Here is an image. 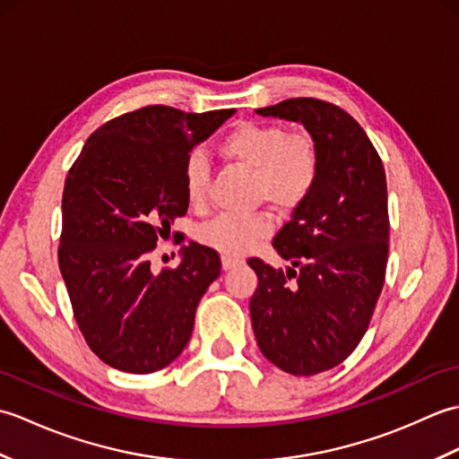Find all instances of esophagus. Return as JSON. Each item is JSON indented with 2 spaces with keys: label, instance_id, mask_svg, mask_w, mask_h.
Here are the masks:
<instances>
[{
  "label": "esophagus",
  "instance_id": "1",
  "mask_svg": "<svg viewBox=\"0 0 459 459\" xmlns=\"http://www.w3.org/2000/svg\"><path fill=\"white\" fill-rule=\"evenodd\" d=\"M242 260L240 256H232V255H224L222 256V268L224 270H232V268H237V266H240L242 264Z\"/></svg>",
  "mask_w": 459,
  "mask_h": 459
}]
</instances>
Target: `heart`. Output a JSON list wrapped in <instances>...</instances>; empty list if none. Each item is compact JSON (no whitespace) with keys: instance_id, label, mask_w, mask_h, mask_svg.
<instances>
[{"instance_id":"1","label":"heart","mask_w":459,"mask_h":459,"mask_svg":"<svg viewBox=\"0 0 459 459\" xmlns=\"http://www.w3.org/2000/svg\"><path fill=\"white\" fill-rule=\"evenodd\" d=\"M222 160L252 171L256 201H268L276 209L291 211L304 203L319 179V148L307 132H286L270 122H238L217 145ZM211 169L201 153H193L183 169L185 199L195 209L207 203ZM274 230L266 211L250 214L224 212L204 222L199 230L203 245L227 255H242L255 242Z\"/></svg>"}]
</instances>
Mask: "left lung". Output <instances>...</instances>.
Here are the masks:
<instances>
[{
    "label": "left lung",
    "mask_w": 459,
    "mask_h": 459,
    "mask_svg": "<svg viewBox=\"0 0 459 459\" xmlns=\"http://www.w3.org/2000/svg\"><path fill=\"white\" fill-rule=\"evenodd\" d=\"M256 114L304 124L319 148L316 189L272 242L291 266L248 258L258 276L250 319L262 355L311 377L353 353L383 291L386 175L365 130L335 104L290 99Z\"/></svg>",
    "instance_id": "1"
}]
</instances>
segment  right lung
<instances>
[{
	"label": "right lung",
	"mask_w": 459,
	"mask_h": 459,
	"mask_svg": "<svg viewBox=\"0 0 459 459\" xmlns=\"http://www.w3.org/2000/svg\"><path fill=\"white\" fill-rule=\"evenodd\" d=\"M232 114L143 106L102 124L68 171L58 268L81 333L106 365L148 375L187 345L199 301L221 274L219 252L191 242L181 264L160 274L148 256L187 212L193 148Z\"/></svg>",
	"instance_id": "add662e5"
}]
</instances>
